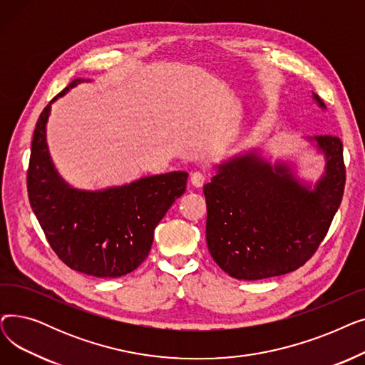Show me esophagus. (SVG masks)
I'll return each mask as SVG.
<instances>
[{
  "mask_svg": "<svg viewBox=\"0 0 365 365\" xmlns=\"http://www.w3.org/2000/svg\"><path fill=\"white\" fill-rule=\"evenodd\" d=\"M207 180V176L201 171H194L190 173V183H192L195 187H201Z\"/></svg>",
  "mask_w": 365,
  "mask_h": 365,
  "instance_id": "1",
  "label": "esophagus"
}]
</instances>
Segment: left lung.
Returning a JSON list of instances; mask_svg holds the SVG:
<instances>
[{"mask_svg":"<svg viewBox=\"0 0 365 365\" xmlns=\"http://www.w3.org/2000/svg\"><path fill=\"white\" fill-rule=\"evenodd\" d=\"M312 99L325 105L312 91ZM322 155L317 182L299 175L297 158H266L253 148L216 164L204 185L208 252L222 271L256 281L296 271L327 234L344 187L343 145L333 136L304 138Z\"/></svg>","mask_w":365,"mask_h":365,"instance_id":"8db88e82","label":"left lung"}]
</instances>
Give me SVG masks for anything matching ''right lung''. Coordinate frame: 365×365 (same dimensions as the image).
Here are the masks:
<instances>
[{"mask_svg": "<svg viewBox=\"0 0 365 365\" xmlns=\"http://www.w3.org/2000/svg\"><path fill=\"white\" fill-rule=\"evenodd\" d=\"M83 81L90 80H73L36 121L28 195L48 244L65 264L98 278H118L133 272L148 257L153 231L171 204L183 195L187 173L143 176L98 190L69 185L51 160L47 123L51 105Z\"/></svg>", "mask_w": 365, "mask_h": 365, "instance_id": "obj_1", "label": "right lung"}]
</instances>
